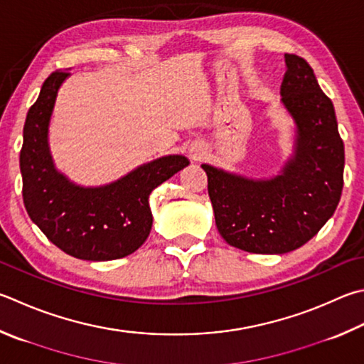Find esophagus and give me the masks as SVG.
I'll return each instance as SVG.
<instances>
[{"mask_svg":"<svg viewBox=\"0 0 364 364\" xmlns=\"http://www.w3.org/2000/svg\"><path fill=\"white\" fill-rule=\"evenodd\" d=\"M191 156H193L194 161H199L203 156V149L199 146V144H194V146L191 148Z\"/></svg>","mask_w":364,"mask_h":364,"instance_id":"34e87169","label":"esophagus"}]
</instances>
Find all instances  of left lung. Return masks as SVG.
Segmentation results:
<instances>
[{
    "mask_svg": "<svg viewBox=\"0 0 364 364\" xmlns=\"http://www.w3.org/2000/svg\"><path fill=\"white\" fill-rule=\"evenodd\" d=\"M282 102L297 125L296 153L274 180L255 181L203 164L220 234L248 253L282 255L333 216L343 188V141L333 102L304 58L285 54Z\"/></svg>",
    "mask_w": 364,
    "mask_h": 364,
    "instance_id": "obj_1",
    "label": "left lung"
}]
</instances>
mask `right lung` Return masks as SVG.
Segmentation results:
<instances>
[{
  "label": "right lung",
  "instance_id": "1",
  "mask_svg": "<svg viewBox=\"0 0 364 364\" xmlns=\"http://www.w3.org/2000/svg\"><path fill=\"white\" fill-rule=\"evenodd\" d=\"M68 75L52 73L26 114L21 149L23 203L31 221L67 255L85 261L119 259L148 239L153 226L149 194L189 161L165 156L102 188L70 183L55 170L48 144L57 92Z\"/></svg>",
  "mask_w": 364,
  "mask_h": 364
}]
</instances>
